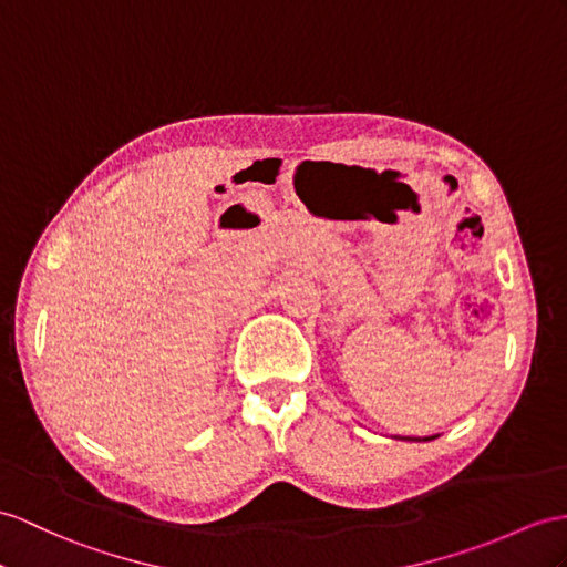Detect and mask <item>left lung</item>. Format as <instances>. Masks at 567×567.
<instances>
[{
	"label": "left lung",
	"mask_w": 567,
	"mask_h": 567,
	"mask_svg": "<svg viewBox=\"0 0 567 567\" xmlns=\"http://www.w3.org/2000/svg\"><path fill=\"white\" fill-rule=\"evenodd\" d=\"M419 440V437H416ZM423 440H433V437H423Z\"/></svg>",
	"instance_id": "obj_1"
}]
</instances>
